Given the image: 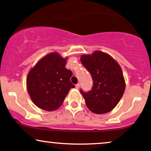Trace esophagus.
<instances>
[{
  "label": "esophagus",
  "instance_id": "34e87169",
  "mask_svg": "<svg viewBox=\"0 0 151 151\" xmlns=\"http://www.w3.org/2000/svg\"><path fill=\"white\" fill-rule=\"evenodd\" d=\"M80 84H77V85H75V88H76V89H79V88H80Z\"/></svg>",
  "mask_w": 151,
  "mask_h": 151
}]
</instances>
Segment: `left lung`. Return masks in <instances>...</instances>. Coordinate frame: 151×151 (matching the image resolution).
<instances>
[{
  "instance_id": "left-lung-1",
  "label": "left lung",
  "mask_w": 151,
  "mask_h": 151,
  "mask_svg": "<svg viewBox=\"0 0 151 151\" xmlns=\"http://www.w3.org/2000/svg\"><path fill=\"white\" fill-rule=\"evenodd\" d=\"M80 61L93 80L92 90H80L87 107L96 114L110 112L119 104L126 87L121 66L113 57L100 50L82 55Z\"/></svg>"
}]
</instances>
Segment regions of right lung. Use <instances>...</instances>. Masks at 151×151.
<instances>
[{"instance_id": "right-lung-1", "label": "right lung", "mask_w": 151, "mask_h": 151, "mask_svg": "<svg viewBox=\"0 0 151 151\" xmlns=\"http://www.w3.org/2000/svg\"><path fill=\"white\" fill-rule=\"evenodd\" d=\"M67 57L57 52L45 55L29 71L27 89L32 101L42 110L53 111L63 104L71 88L72 72L65 67Z\"/></svg>"}]
</instances>
